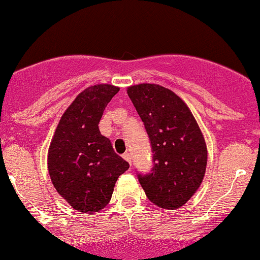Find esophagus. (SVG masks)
<instances>
[{
  "label": "esophagus",
  "mask_w": 260,
  "mask_h": 260,
  "mask_svg": "<svg viewBox=\"0 0 260 260\" xmlns=\"http://www.w3.org/2000/svg\"><path fill=\"white\" fill-rule=\"evenodd\" d=\"M123 158L125 159V161L129 162L130 166H131V155L129 154V152H124V154H123Z\"/></svg>",
  "instance_id": "esophagus-1"
}]
</instances>
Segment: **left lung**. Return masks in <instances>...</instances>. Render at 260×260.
I'll return each instance as SVG.
<instances>
[{
  "instance_id": "obj_1",
  "label": "left lung",
  "mask_w": 260,
  "mask_h": 260,
  "mask_svg": "<svg viewBox=\"0 0 260 260\" xmlns=\"http://www.w3.org/2000/svg\"><path fill=\"white\" fill-rule=\"evenodd\" d=\"M147 130L152 151V168L137 173L152 204L166 209L183 206L204 180L207 148L194 116L182 99L156 84L127 88Z\"/></svg>"
}]
</instances>
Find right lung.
<instances>
[{
    "instance_id": "obj_1",
    "label": "right lung",
    "mask_w": 260,
    "mask_h": 260,
    "mask_svg": "<svg viewBox=\"0 0 260 260\" xmlns=\"http://www.w3.org/2000/svg\"><path fill=\"white\" fill-rule=\"evenodd\" d=\"M113 85L84 90L63 113L48 150V172L56 191L81 213L104 208L129 163L117 155L98 124L113 95Z\"/></svg>"
}]
</instances>
